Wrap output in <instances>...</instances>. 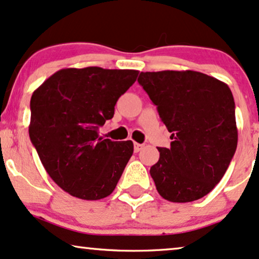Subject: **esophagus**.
Here are the masks:
<instances>
[{"label":"esophagus","instance_id":"esophagus-1","mask_svg":"<svg viewBox=\"0 0 259 259\" xmlns=\"http://www.w3.org/2000/svg\"><path fill=\"white\" fill-rule=\"evenodd\" d=\"M142 148H143V144H141V143L134 144V150H135V153H139V151L142 150Z\"/></svg>","mask_w":259,"mask_h":259}]
</instances>
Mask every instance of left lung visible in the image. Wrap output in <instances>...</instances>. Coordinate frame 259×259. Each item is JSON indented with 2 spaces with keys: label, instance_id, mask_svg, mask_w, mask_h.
I'll use <instances>...</instances> for the list:
<instances>
[{
  "label": "left lung",
  "instance_id": "8db88e82",
  "mask_svg": "<svg viewBox=\"0 0 259 259\" xmlns=\"http://www.w3.org/2000/svg\"><path fill=\"white\" fill-rule=\"evenodd\" d=\"M139 82L171 133L170 148H157L160 158L150 168L158 194L171 202L208 194L237 149L230 88L196 71L141 72Z\"/></svg>",
  "mask_w": 259,
  "mask_h": 259
}]
</instances>
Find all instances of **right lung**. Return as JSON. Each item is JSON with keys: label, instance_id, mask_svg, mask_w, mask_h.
Wrapping results in <instances>:
<instances>
[{"label": "right lung", "instance_id": "right-lung-1", "mask_svg": "<svg viewBox=\"0 0 259 259\" xmlns=\"http://www.w3.org/2000/svg\"><path fill=\"white\" fill-rule=\"evenodd\" d=\"M137 75L135 70L63 68L33 92L30 141L52 180L72 196L99 200L116 188L134 143L104 140L98 130Z\"/></svg>", "mask_w": 259, "mask_h": 259}]
</instances>
